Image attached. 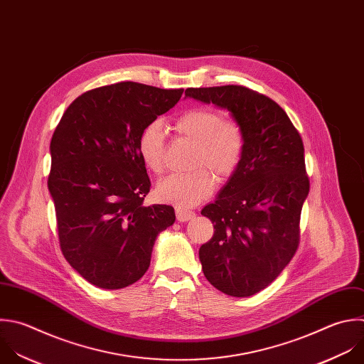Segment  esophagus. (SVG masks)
<instances>
[{"instance_id":"1","label":"esophagus","mask_w":364,"mask_h":364,"mask_svg":"<svg viewBox=\"0 0 364 364\" xmlns=\"http://www.w3.org/2000/svg\"><path fill=\"white\" fill-rule=\"evenodd\" d=\"M176 215H177V220H178V221H188V220H191V218L196 215V213H194V211H190V210L177 208V210H176Z\"/></svg>"}]
</instances>
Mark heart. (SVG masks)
<instances>
[{
    "instance_id": "heart-1",
    "label": "heart",
    "mask_w": 364,
    "mask_h": 364,
    "mask_svg": "<svg viewBox=\"0 0 364 364\" xmlns=\"http://www.w3.org/2000/svg\"><path fill=\"white\" fill-rule=\"evenodd\" d=\"M174 130L196 143L190 161L194 170L161 180L157 184V196L166 203L188 208L213 194L215 176L217 181L224 183L235 174L245 157L246 136L235 119L224 118L220 111L210 107L186 109L176 118ZM139 151L153 173L164 171L166 140L161 121H151L141 132Z\"/></svg>"
}]
</instances>
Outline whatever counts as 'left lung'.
<instances>
[{
	"instance_id": "1",
	"label": "left lung",
	"mask_w": 364,
	"mask_h": 364,
	"mask_svg": "<svg viewBox=\"0 0 364 364\" xmlns=\"http://www.w3.org/2000/svg\"><path fill=\"white\" fill-rule=\"evenodd\" d=\"M186 95L227 108L245 130L243 161L201 210L214 234L198 256L217 290L249 297L272 284L299 249L310 190L303 140L276 101L245 85L187 88Z\"/></svg>"
}]
</instances>
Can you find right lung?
<instances>
[{
  "label": "right lung",
  "mask_w": 364,
  "mask_h": 364,
  "mask_svg": "<svg viewBox=\"0 0 364 364\" xmlns=\"http://www.w3.org/2000/svg\"><path fill=\"white\" fill-rule=\"evenodd\" d=\"M183 91L133 81L92 88L68 105L55 127L48 190L60 249L100 289L140 280L159 232L176 220L171 205H143L151 181L139 139Z\"/></svg>",
  "instance_id": "obj_1"
}]
</instances>
